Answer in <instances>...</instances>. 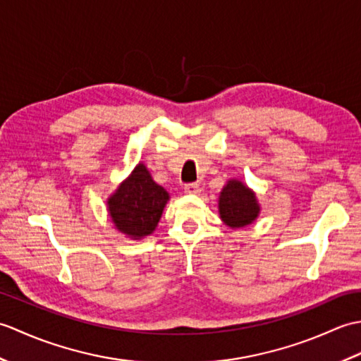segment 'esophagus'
Here are the masks:
<instances>
[{
	"instance_id": "34e87169",
	"label": "esophagus",
	"mask_w": 361,
	"mask_h": 361,
	"mask_svg": "<svg viewBox=\"0 0 361 361\" xmlns=\"http://www.w3.org/2000/svg\"><path fill=\"white\" fill-rule=\"evenodd\" d=\"M185 190L188 194H200V185H197V183H188L185 186Z\"/></svg>"
}]
</instances>
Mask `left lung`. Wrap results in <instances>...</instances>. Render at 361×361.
Here are the masks:
<instances>
[{
    "instance_id": "left-lung-1",
    "label": "left lung",
    "mask_w": 361,
    "mask_h": 361,
    "mask_svg": "<svg viewBox=\"0 0 361 361\" xmlns=\"http://www.w3.org/2000/svg\"><path fill=\"white\" fill-rule=\"evenodd\" d=\"M219 209L221 220L231 228L250 225L259 214L256 195L237 180L228 181V185L221 190Z\"/></svg>"
}]
</instances>
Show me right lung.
<instances>
[{
  "label": "right lung",
  "mask_w": 361,
  "mask_h": 361,
  "mask_svg": "<svg viewBox=\"0 0 361 361\" xmlns=\"http://www.w3.org/2000/svg\"><path fill=\"white\" fill-rule=\"evenodd\" d=\"M169 200L164 188L152 180L144 164H137L109 200L113 224L133 239L153 233Z\"/></svg>",
  "instance_id": "add662e5"
}]
</instances>
